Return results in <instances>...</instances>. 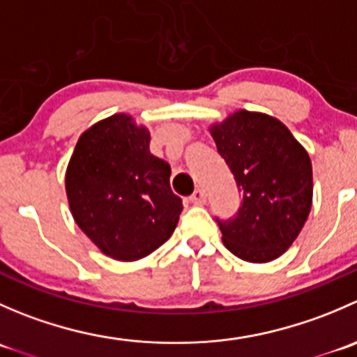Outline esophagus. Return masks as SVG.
Instances as JSON below:
<instances>
[{
	"mask_svg": "<svg viewBox=\"0 0 357 357\" xmlns=\"http://www.w3.org/2000/svg\"><path fill=\"white\" fill-rule=\"evenodd\" d=\"M190 202L195 205H204L205 204V193L202 192V190H195V192H193V195L190 197Z\"/></svg>",
	"mask_w": 357,
	"mask_h": 357,
	"instance_id": "34e87169",
	"label": "esophagus"
}]
</instances>
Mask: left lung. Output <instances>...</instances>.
Segmentation results:
<instances>
[{"label": "left lung", "instance_id": "obj_1", "mask_svg": "<svg viewBox=\"0 0 357 357\" xmlns=\"http://www.w3.org/2000/svg\"><path fill=\"white\" fill-rule=\"evenodd\" d=\"M211 135L242 197L233 218H215L225 247L247 262L275 261L307 221L311 158L283 122L261 112H235Z\"/></svg>", "mask_w": 357, "mask_h": 357}]
</instances>
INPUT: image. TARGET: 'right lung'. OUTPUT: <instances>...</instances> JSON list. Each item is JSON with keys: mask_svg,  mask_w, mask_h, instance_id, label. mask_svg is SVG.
<instances>
[{"mask_svg": "<svg viewBox=\"0 0 357 357\" xmlns=\"http://www.w3.org/2000/svg\"><path fill=\"white\" fill-rule=\"evenodd\" d=\"M171 167L150 153V132L128 114L93 124L66 172L74 221L105 255L138 261L174 233L183 211L171 192Z\"/></svg>", "mask_w": 357, "mask_h": 357, "instance_id": "1", "label": "right lung"}]
</instances>
